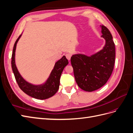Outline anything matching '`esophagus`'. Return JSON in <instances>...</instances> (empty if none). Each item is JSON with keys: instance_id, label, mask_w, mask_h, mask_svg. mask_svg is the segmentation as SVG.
<instances>
[{"instance_id": "obj_1", "label": "esophagus", "mask_w": 133, "mask_h": 133, "mask_svg": "<svg viewBox=\"0 0 133 133\" xmlns=\"http://www.w3.org/2000/svg\"><path fill=\"white\" fill-rule=\"evenodd\" d=\"M65 56L67 58L68 60H70V57H71V54H65Z\"/></svg>"}]
</instances>
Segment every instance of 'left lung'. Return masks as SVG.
I'll list each match as a JSON object with an SVG mask.
<instances>
[{"label": "left lung", "mask_w": 133, "mask_h": 133, "mask_svg": "<svg viewBox=\"0 0 133 133\" xmlns=\"http://www.w3.org/2000/svg\"><path fill=\"white\" fill-rule=\"evenodd\" d=\"M102 37L106 41L103 50L88 57L74 55L71 57L76 81L81 89L91 92L104 86L112 73L115 62V45L111 33L102 26Z\"/></svg>", "instance_id": "8db88e82"}]
</instances>
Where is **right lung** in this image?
Segmentation results:
<instances>
[{
	"label": "right lung",
	"instance_id": "1",
	"mask_svg": "<svg viewBox=\"0 0 133 133\" xmlns=\"http://www.w3.org/2000/svg\"><path fill=\"white\" fill-rule=\"evenodd\" d=\"M21 35L18 37L15 42L12 55L11 65L13 72L14 73L15 79L19 87L22 91L27 95L34 98L43 100L54 96L58 91L60 85V79L65 66L68 64V60L64 56L60 60L56 63L54 68L52 71L50 77L48 78L46 83L40 86H35L27 82L22 78V77L18 72L16 66L15 61V50L17 42Z\"/></svg>",
	"mask_w": 133,
	"mask_h": 133
}]
</instances>
